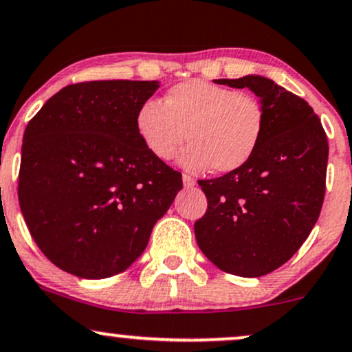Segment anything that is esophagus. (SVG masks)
<instances>
[{
    "label": "esophagus",
    "instance_id": "1",
    "mask_svg": "<svg viewBox=\"0 0 352 352\" xmlns=\"http://www.w3.org/2000/svg\"><path fill=\"white\" fill-rule=\"evenodd\" d=\"M182 180H184L185 188H193V187H195V184H197V182H195L193 177H190L188 173H184V175H182Z\"/></svg>",
    "mask_w": 352,
    "mask_h": 352
}]
</instances>
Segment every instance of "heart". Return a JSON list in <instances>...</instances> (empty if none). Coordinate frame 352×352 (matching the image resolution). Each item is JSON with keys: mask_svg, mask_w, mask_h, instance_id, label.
<instances>
[{"mask_svg": "<svg viewBox=\"0 0 352 352\" xmlns=\"http://www.w3.org/2000/svg\"><path fill=\"white\" fill-rule=\"evenodd\" d=\"M135 131L159 160L179 155L193 172L213 168L231 173L244 167L259 149L265 131V109L256 96L206 80H188L165 93L164 103L147 100L135 114Z\"/></svg>", "mask_w": 352, "mask_h": 352, "instance_id": "obj_1", "label": "heart"}]
</instances>
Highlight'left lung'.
Segmentation results:
<instances>
[{"mask_svg": "<svg viewBox=\"0 0 352 352\" xmlns=\"http://www.w3.org/2000/svg\"><path fill=\"white\" fill-rule=\"evenodd\" d=\"M214 82L259 96L265 131L244 167L198 180L208 208L195 223V238L223 272L261 277L285 264L318 221L328 139L310 104L270 78L245 75Z\"/></svg>", "mask_w": 352, "mask_h": 352, "instance_id": "obj_1", "label": "left lung"}]
</instances>
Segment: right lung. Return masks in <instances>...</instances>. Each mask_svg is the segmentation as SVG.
I'll return each mask as SVG.
<instances>
[{
    "instance_id": "right-lung-1",
    "label": "right lung",
    "mask_w": 352,
    "mask_h": 352,
    "mask_svg": "<svg viewBox=\"0 0 352 352\" xmlns=\"http://www.w3.org/2000/svg\"><path fill=\"white\" fill-rule=\"evenodd\" d=\"M159 82L69 85L24 131L18 197L44 256L82 278L129 267L180 192L182 173L146 149L135 114Z\"/></svg>"
}]
</instances>
